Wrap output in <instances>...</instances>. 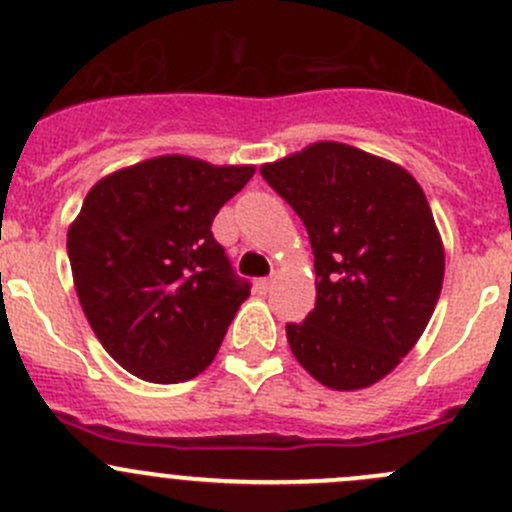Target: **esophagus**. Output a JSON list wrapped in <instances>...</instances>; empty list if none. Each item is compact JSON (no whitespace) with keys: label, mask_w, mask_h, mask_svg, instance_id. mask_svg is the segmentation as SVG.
<instances>
[{"label":"esophagus","mask_w":512,"mask_h":512,"mask_svg":"<svg viewBox=\"0 0 512 512\" xmlns=\"http://www.w3.org/2000/svg\"><path fill=\"white\" fill-rule=\"evenodd\" d=\"M271 286H273V276L258 278V281H256V288H258V291H261V293H266Z\"/></svg>","instance_id":"esophagus-1"}]
</instances>
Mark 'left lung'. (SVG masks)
<instances>
[{"instance_id":"1","label":"left lung","mask_w":512,"mask_h":512,"mask_svg":"<svg viewBox=\"0 0 512 512\" xmlns=\"http://www.w3.org/2000/svg\"><path fill=\"white\" fill-rule=\"evenodd\" d=\"M261 176L313 249L316 308L286 326L293 356L333 391L373 386L416 346L443 286L426 194L403 166L338 141L263 164Z\"/></svg>"}]
</instances>
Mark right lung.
Wrapping results in <instances>:
<instances>
[{"label": "right lung", "instance_id": "add662e5", "mask_svg": "<svg viewBox=\"0 0 512 512\" xmlns=\"http://www.w3.org/2000/svg\"><path fill=\"white\" fill-rule=\"evenodd\" d=\"M254 171L169 154L86 194L67 234L74 288L106 353L141 381L199 376L249 298L211 224Z\"/></svg>", "mask_w": 512, "mask_h": 512}]
</instances>
